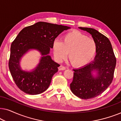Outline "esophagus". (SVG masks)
Segmentation results:
<instances>
[{"label": "esophagus", "instance_id": "1", "mask_svg": "<svg viewBox=\"0 0 121 121\" xmlns=\"http://www.w3.org/2000/svg\"><path fill=\"white\" fill-rule=\"evenodd\" d=\"M58 69H59V70H65V69H66V67H64V66L60 65V66H59V67Z\"/></svg>", "mask_w": 121, "mask_h": 121}]
</instances>
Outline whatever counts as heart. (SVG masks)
I'll use <instances>...</instances> for the list:
<instances>
[{"label":"heart","mask_w":121,"mask_h":121,"mask_svg":"<svg viewBox=\"0 0 121 121\" xmlns=\"http://www.w3.org/2000/svg\"><path fill=\"white\" fill-rule=\"evenodd\" d=\"M97 50L95 41L78 31H73L64 35L62 42L56 40L53 51L56 60L60 62L68 53L69 60L74 67H82L94 58Z\"/></svg>","instance_id":"heart-1"}]
</instances>
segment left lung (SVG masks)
I'll return each instance as SVG.
<instances>
[{"label":"left lung","instance_id":"1","mask_svg":"<svg viewBox=\"0 0 121 121\" xmlns=\"http://www.w3.org/2000/svg\"><path fill=\"white\" fill-rule=\"evenodd\" d=\"M79 29L89 33L97 44L94 60L73 69V80L70 84V90L74 95L87 100L100 95L110 85L113 78L116 59L108 38L92 28Z\"/></svg>","mask_w":121,"mask_h":121}]
</instances>
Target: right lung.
Segmentation results:
<instances>
[{
	"label": "right lung",
	"mask_w": 121,
	"mask_h": 121,
	"mask_svg": "<svg viewBox=\"0 0 121 121\" xmlns=\"http://www.w3.org/2000/svg\"><path fill=\"white\" fill-rule=\"evenodd\" d=\"M69 29L67 26L40 21L19 32L11 43L9 68L16 85L21 91L30 95H37L48 88L52 77L60 66L49 55L51 48H53L56 38ZM32 50L40 53L39 64L30 71L22 70L21 59Z\"/></svg>",
	"instance_id": "1"
}]
</instances>
